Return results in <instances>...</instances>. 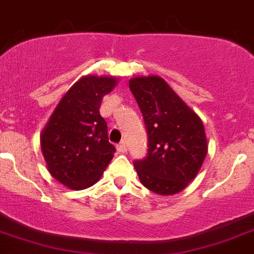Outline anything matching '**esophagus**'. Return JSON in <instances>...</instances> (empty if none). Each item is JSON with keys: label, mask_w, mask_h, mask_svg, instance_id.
<instances>
[{"label": "esophagus", "mask_w": 254, "mask_h": 254, "mask_svg": "<svg viewBox=\"0 0 254 254\" xmlns=\"http://www.w3.org/2000/svg\"><path fill=\"white\" fill-rule=\"evenodd\" d=\"M117 149H118V151L122 152V154H125V152L127 151V145H125V142H120V144L117 146Z\"/></svg>", "instance_id": "obj_1"}]
</instances>
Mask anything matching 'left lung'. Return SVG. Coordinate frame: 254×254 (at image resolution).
I'll list each match as a JSON object with an SVG mask.
<instances>
[{
    "label": "left lung",
    "mask_w": 254,
    "mask_h": 254,
    "mask_svg": "<svg viewBox=\"0 0 254 254\" xmlns=\"http://www.w3.org/2000/svg\"><path fill=\"white\" fill-rule=\"evenodd\" d=\"M129 88L147 132L146 156L134 161L140 181L159 195L180 192L195 179L207 154L202 122L162 78H134Z\"/></svg>",
    "instance_id": "8db88e82"
}]
</instances>
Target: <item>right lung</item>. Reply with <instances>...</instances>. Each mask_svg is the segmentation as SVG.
Instances as JSON below:
<instances>
[{"label":"right lung","mask_w":254,"mask_h":254,"mask_svg":"<svg viewBox=\"0 0 254 254\" xmlns=\"http://www.w3.org/2000/svg\"><path fill=\"white\" fill-rule=\"evenodd\" d=\"M115 84L113 77L82 78L62 98L42 132L48 171L69 189L95 184L114 156L115 146L108 140V125L99 108Z\"/></svg>","instance_id":"obj_1"}]
</instances>
